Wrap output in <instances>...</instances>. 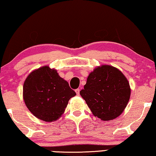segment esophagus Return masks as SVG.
Returning <instances> with one entry per match:
<instances>
[{
    "label": "esophagus",
    "instance_id": "34e87169",
    "mask_svg": "<svg viewBox=\"0 0 156 156\" xmlns=\"http://www.w3.org/2000/svg\"><path fill=\"white\" fill-rule=\"evenodd\" d=\"M80 89H75V92H76V94H77V95L80 94Z\"/></svg>",
    "mask_w": 156,
    "mask_h": 156
}]
</instances>
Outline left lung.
<instances>
[{
    "label": "left lung",
    "mask_w": 156,
    "mask_h": 156,
    "mask_svg": "<svg viewBox=\"0 0 156 156\" xmlns=\"http://www.w3.org/2000/svg\"><path fill=\"white\" fill-rule=\"evenodd\" d=\"M127 78L115 67L103 65L89 74L80 95L92 113L103 121L121 115L130 98Z\"/></svg>",
    "instance_id": "obj_1"
}]
</instances>
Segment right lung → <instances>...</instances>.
I'll return each mask as SVG.
<instances>
[{"instance_id":"1","label":"right lung","mask_w":156,"mask_h":156,"mask_svg":"<svg viewBox=\"0 0 156 156\" xmlns=\"http://www.w3.org/2000/svg\"><path fill=\"white\" fill-rule=\"evenodd\" d=\"M76 95L55 69L44 66L33 71L23 86V97L31 113L45 122L55 121Z\"/></svg>"}]
</instances>
